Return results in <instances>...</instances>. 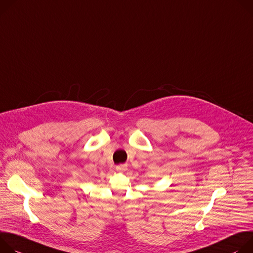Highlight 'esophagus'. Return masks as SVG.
<instances>
[{
	"label": "esophagus",
	"instance_id": "34e87169",
	"mask_svg": "<svg viewBox=\"0 0 253 253\" xmlns=\"http://www.w3.org/2000/svg\"><path fill=\"white\" fill-rule=\"evenodd\" d=\"M116 169L119 172H126L127 170V166L126 165H120V166H117Z\"/></svg>",
	"mask_w": 253,
	"mask_h": 253
}]
</instances>
